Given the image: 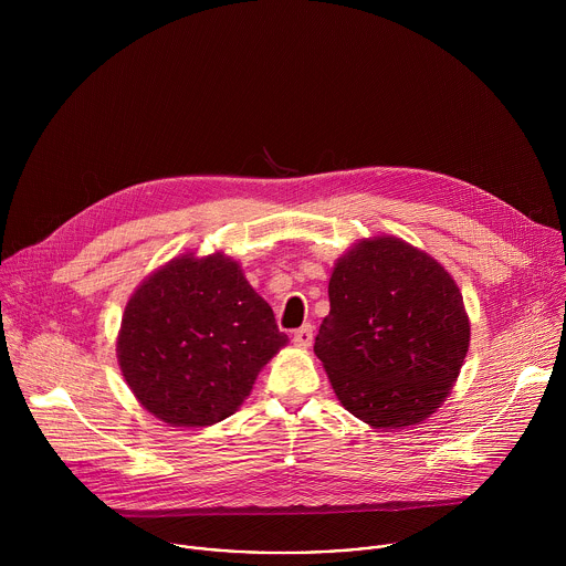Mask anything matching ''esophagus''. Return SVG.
I'll use <instances>...</instances> for the list:
<instances>
[{"label": "esophagus", "instance_id": "34e87169", "mask_svg": "<svg viewBox=\"0 0 566 566\" xmlns=\"http://www.w3.org/2000/svg\"><path fill=\"white\" fill-rule=\"evenodd\" d=\"M311 343H313V327L311 325H304V327L293 332V345L295 347L306 349V347H311Z\"/></svg>", "mask_w": 566, "mask_h": 566}]
</instances>
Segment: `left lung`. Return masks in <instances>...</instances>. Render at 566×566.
I'll return each mask as SVG.
<instances>
[{
  "instance_id": "1",
  "label": "left lung",
  "mask_w": 566,
  "mask_h": 566,
  "mask_svg": "<svg viewBox=\"0 0 566 566\" xmlns=\"http://www.w3.org/2000/svg\"><path fill=\"white\" fill-rule=\"evenodd\" d=\"M329 306L313 352L347 412L402 430L443 406L470 347L463 297L443 264L400 237H363L334 264Z\"/></svg>"
}]
</instances>
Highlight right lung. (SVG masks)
<instances>
[{
	"mask_svg": "<svg viewBox=\"0 0 566 566\" xmlns=\"http://www.w3.org/2000/svg\"><path fill=\"white\" fill-rule=\"evenodd\" d=\"M286 343L237 260L221 251L184 253L129 295L116 356L151 417L172 428H208L239 410Z\"/></svg>",
	"mask_w": 566,
	"mask_h": 566,
	"instance_id": "right-lung-1",
	"label": "right lung"
}]
</instances>
